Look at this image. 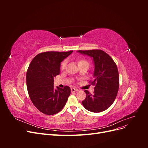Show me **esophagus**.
<instances>
[{"label": "esophagus", "instance_id": "34e87169", "mask_svg": "<svg viewBox=\"0 0 148 148\" xmlns=\"http://www.w3.org/2000/svg\"><path fill=\"white\" fill-rule=\"evenodd\" d=\"M71 92H77V91H78V89H76V88H71Z\"/></svg>", "mask_w": 148, "mask_h": 148}]
</instances>
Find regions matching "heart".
Instances as JSON below:
<instances>
[{
  "instance_id": "1",
  "label": "heart",
  "mask_w": 148,
  "mask_h": 148,
  "mask_svg": "<svg viewBox=\"0 0 148 148\" xmlns=\"http://www.w3.org/2000/svg\"><path fill=\"white\" fill-rule=\"evenodd\" d=\"M83 63H88V62L86 60L83 59H80V60L78 61V65L83 64ZM66 64V60H64L63 62H62V63H61V65H60V69H61V70H64V69H65Z\"/></svg>"
}]
</instances>
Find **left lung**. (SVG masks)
I'll return each instance as SVG.
<instances>
[{
  "label": "left lung",
  "instance_id": "8db88e82",
  "mask_svg": "<svg viewBox=\"0 0 148 148\" xmlns=\"http://www.w3.org/2000/svg\"><path fill=\"white\" fill-rule=\"evenodd\" d=\"M93 58L94 79L89 83L95 86L93 94L85 90L86 97L82 104L89 111L100 112L113 104L119 88V75L116 64L111 57L100 49L78 51Z\"/></svg>",
  "mask_w": 148,
  "mask_h": 148
}]
</instances>
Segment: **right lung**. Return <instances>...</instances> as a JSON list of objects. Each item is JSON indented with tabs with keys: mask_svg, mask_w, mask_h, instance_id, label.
<instances>
[{
	"mask_svg": "<svg viewBox=\"0 0 148 148\" xmlns=\"http://www.w3.org/2000/svg\"><path fill=\"white\" fill-rule=\"evenodd\" d=\"M48 51L39 53L31 62L26 73V86L34 106L42 113L52 115L64 108L71 90L53 88V78L60 73V62L72 53Z\"/></svg>",
	"mask_w": 148,
	"mask_h": 148,
	"instance_id": "1",
	"label": "right lung"
}]
</instances>
